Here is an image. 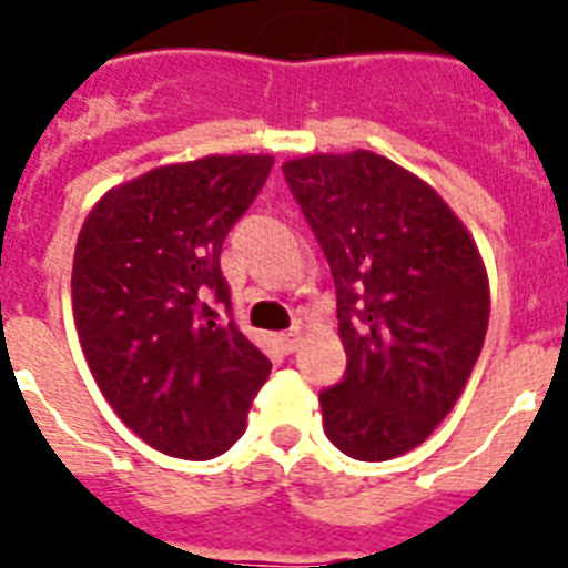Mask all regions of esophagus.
Here are the masks:
<instances>
[{"label":"esophagus","instance_id":"esophagus-1","mask_svg":"<svg viewBox=\"0 0 568 568\" xmlns=\"http://www.w3.org/2000/svg\"><path fill=\"white\" fill-rule=\"evenodd\" d=\"M276 342H280V347H283L285 354H292V351H297V345H301V329L294 327L288 329V333H280Z\"/></svg>","mask_w":568,"mask_h":568}]
</instances>
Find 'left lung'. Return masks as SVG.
<instances>
[{"instance_id": "8db88e82", "label": "left lung", "mask_w": 568, "mask_h": 568, "mask_svg": "<svg viewBox=\"0 0 568 568\" xmlns=\"http://www.w3.org/2000/svg\"><path fill=\"white\" fill-rule=\"evenodd\" d=\"M283 173L336 283L347 368L321 392L324 433L354 459L400 457L450 413L480 356V253L445 200L383 155H306Z\"/></svg>"}]
</instances>
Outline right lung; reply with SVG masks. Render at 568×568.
<instances>
[{"instance_id": "right-lung-1", "label": "right lung", "mask_w": 568, "mask_h": 568, "mask_svg": "<svg viewBox=\"0 0 568 568\" xmlns=\"http://www.w3.org/2000/svg\"><path fill=\"white\" fill-rule=\"evenodd\" d=\"M271 155H209L102 196L73 258V318L102 395L129 430L180 459H212L247 427L271 359L232 318L223 239Z\"/></svg>"}]
</instances>
